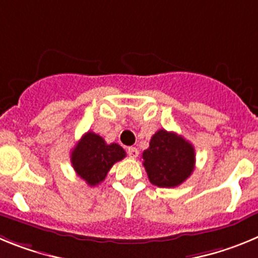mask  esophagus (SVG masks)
<instances>
[{"label":"esophagus","mask_w":258,"mask_h":258,"mask_svg":"<svg viewBox=\"0 0 258 258\" xmlns=\"http://www.w3.org/2000/svg\"><path fill=\"white\" fill-rule=\"evenodd\" d=\"M126 151H127V155H129L131 157H133V159H136V157L138 156V154H140V152H138V150H137L136 147H129Z\"/></svg>","instance_id":"obj_1"}]
</instances>
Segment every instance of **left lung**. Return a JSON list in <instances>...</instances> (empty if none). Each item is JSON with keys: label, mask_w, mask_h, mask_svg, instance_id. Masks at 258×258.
<instances>
[{"label": "left lung", "mask_w": 258, "mask_h": 258, "mask_svg": "<svg viewBox=\"0 0 258 258\" xmlns=\"http://www.w3.org/2000/svg\"><path fill=\"white\" fill-rule=\"evenodd\" d=\"M143 165L152 184L175 187L191 175L195 168V150L188 141L174 132L157 131L150 147L142 154Z\"/></svg>", "instance_id": "obj_1"}]
</instances>
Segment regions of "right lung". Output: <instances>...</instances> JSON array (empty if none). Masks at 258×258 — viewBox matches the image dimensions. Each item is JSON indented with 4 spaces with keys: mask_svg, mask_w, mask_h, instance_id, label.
<instances>
[{
    "mask_svg": "<svg viewBox=\"0 0 258 258\" xmlns=\"http://www.w3.org/2000/svg\"><path fill=\"white\" fill-rule=\"evenodd\" d=\"M125 156L126 154L121 146L117 143L107 145L101 136L88 132L71 152V163L77 175L89 186H97L104 181L113 164Z\"/></svg>",
    "mask_w": 258,
    "mask_h": 258,
    "instance_id": "1",
    "label": "right lung"
}]
</instances>
